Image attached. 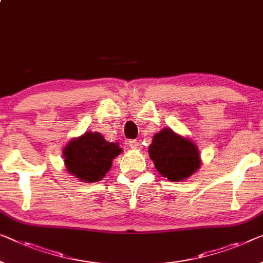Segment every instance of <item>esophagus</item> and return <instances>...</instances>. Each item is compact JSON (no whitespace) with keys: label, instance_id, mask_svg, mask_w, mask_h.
Masks as SVG:
<instances>
[{"label":"esophagus","instance_id":"obj_1","mask_svg":"<svg viewBox=\"0 0 263 263\" xmlns=\"http://www.w3.org/2000/svg\"><path fill=\"white\" fill-rule=\"evenodd\" d=\"M128 146H130L132 150H137L139 147V142L138 140H130L128 142Z\"/></svg>","mask_w":263,"mask_h":263}]
</instances>
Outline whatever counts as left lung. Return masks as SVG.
<instances>
[{
    "instance_id": "8db88e82",
    "label": "left lung",
    "mask_w": 263,
    "mask_h": 263,
    "mask_svg": "<svg viewBox=\"0 0 263 263\" xmlns=\"http://www.w3.org/2000/svg\"><path fill=\"white\" fill-rule=\"evenodd\" d=\"M156 170L170 182L184 181L201 167V155L193 140L164 127L148 146Z\"/></svg>"
}]
</instances>
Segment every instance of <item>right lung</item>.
Here are the masks:
<instances>
[{"label":"right lung","mask_w":263,"mask_h":263,"mask_svg":"<svg viewBox=\"0 0 263 263\" xmlns=\"http://www.w3.org/2000/svg\"><path fill=\"white\" fill-rule=\"evenodd\" d=\"M123 148L119 143H109L99 132L86 131L72 138L66 145L62 156L66 170L84 183H94L105 177L113 159Z\"/></svg>","instance_id":"1"}]
</instances>
